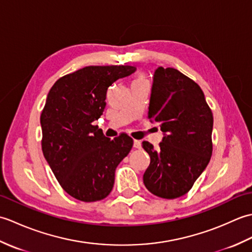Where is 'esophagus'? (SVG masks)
<instances>
[{"label":"esophagus","instance_id":"obj_1","mask_svg":"<svg viewBox=\"0 0 252 252\" xmlns=\"http://www.w3.org/2000/svg\"><path fill=\"white\" fill-rule=\"evenodd\" d=\"M141 146H142V143L140 141L134 140V142H133V147H134V148H141Z\"/></svg>","mask_w":252,"mask_h":252}]
</instances>
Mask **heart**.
<instances>
[{"instance_id": "obj_1", "label": "heart", "mask_w": 252, "mask_h": 252, "mask_svg": "<svg viewBox=\"0 0 252 252\" xmlns=\"http://www.w3.org/2000/svg\"><path fill=\"white\" fill-rule=\"evenodd\" d=\"M134 81L136 82V81H145V80H144V77L143 76H138V77H136V79L134 80Z\"/></svg>"}]
</instances>
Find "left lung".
<instances>
[{
  "label": "left lung",
  "instance_id": "obj_1",
  "mask_svg": "<svg viewBox=\"0 0 252 252\" xmlns=\"http://www.w3.org/2000/svg\"><path fill=\"white\" fill-rule=\"evenodd\" d=\"M148 119L158 123L164 136L157 151L149 142L142 144L151 157L144 184L158 197L179 198L191 189L210 161L212 111L194 80L174 68L158 67Z\"/></svg>",
  "mask_w": 252,
  "mask_h": 252
}]
</instances>
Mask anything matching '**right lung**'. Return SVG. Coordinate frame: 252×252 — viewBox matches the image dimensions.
Returning a JSON list of instances; mask_svg holds the SVG:
<instances>
[{
  "instance_id": "obj_1",
  "label": "right lung",
  "mask_w": 252,
  "mask_h": 252,
  "mask_svg": "<svg viewBox=\"0 0 252 252\" xmlns=\"http://www.w3.org/2000/svg\"><path fill=\"white\" fill-rule=\"evenodd\" d=\"M134 71L133 66H88L58 79L47 94L42 152L63 189L78 200L108 196L116 168L133 146L126 133L110 140L93 122L103 115L110 85Z\"/></svg>"
}]
</instances>
